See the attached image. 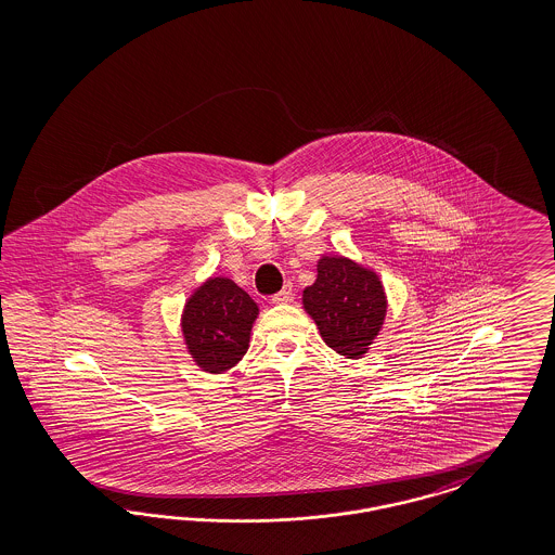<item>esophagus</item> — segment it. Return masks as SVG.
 <instances>
[{"label":"esophagus","mask_w":555,"mask_h":555,"mask_svg":"<svg viewBox=\"0 0 555 555\" xmlns=\"http://www.w3.org/2000/svg\"><path fill=\"white\" fill-rule=\"evenodd\" d=\"M291 299H293V286L286 285L283 291H279L276 295H272V299H270V301L281 305V302H288Z\"/></svg>","instance_id":"1"}]
</instances>
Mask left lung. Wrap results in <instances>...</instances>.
Wrapping results in <instances>:
<instances>
[{
    "mask_svg": "<svg viewBox=\"0 0 555 555\" xmlns=\"http://www.w3.org/2000/svg\"><path fill=\"white\" fill-rule=\"evenodd\" d=\"M305 311L323 341L346 358H362L387 315L383 283L370 270L341 256H323L318 279L302 291Z\"/></svg>",
    "mask_w": 555,
    "mask_h": 555,
    "instance_id": "8db88e82",
    "label": "left lung"
}]
</instances>
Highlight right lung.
<instances>
[{"mask_svg": "<svg viewBox=\"0 0 555 555\" xmlns=\"http://www.w3.org/2000/svg\"><path fill=\"white\" fill-rule=\"evenodd\" d=\"M258 307L230 279H209L191 295L183 313L186 348L205 372L230 370L248 350Z\"/></svg>", "mask_w": 555, "mask_h": 555, "instance_id": "1", "label": "right lung"}]
</instances>
